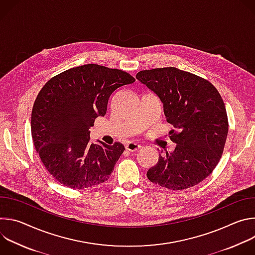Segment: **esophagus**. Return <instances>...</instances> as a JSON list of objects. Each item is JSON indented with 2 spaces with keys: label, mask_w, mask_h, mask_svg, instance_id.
<instances>
[{
  "label": "esophagus",
  "mask_w": 255,
  "mask_h": 255,
  "mask_svg": "<svg viewBox=\"0 0 255 255\" xmlns=\"http://www.w3.org/2000/svg\"><path fill=\"white\" fill-rule=\"evenodd\" d=\"M141 148H142L141 145H139L137 143H134V142H131V143L127 144V146H126V149L128 151H131V152H135V151H137V150H139Z\"/></svg>",
  "instance_id": "1"
}]
</instances>
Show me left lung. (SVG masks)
I'll return each mask as SVG.
<instances>
[{
  "label": "left lung",
  "instance_id": "left-lung-1",
  "mask_svg": "<svg viewBox=\"0 0 255 255\" xmlns=\"http://www.w3.org/2000/svg\"><path fill=\"white\" fill-rule=\"evenodd\" d=\"M136 79L159 98L166 121L175 128L169 132L174 150L159 155L148 179L173 191L198 185L219 162L228 134L219 92L207 80L172 66L141 70Z\"/></svg>",
  "mask_w": 255,
  "mask_h": 255
}]
</instances>
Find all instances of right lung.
Masks as SVG:
<instances>
[{"mask_svg": "<svg viewBox=\"0 0 255 255\" xmlns=\"http://www.w3.org/2000/svg\"><path fill=\"white\" fill-rule=\"evenodd\" d=\"M135 79L99 64L69 68L50 79L35 100L31 134L36 151L59 184L87 189L110 178L125 147L90 139L95 119L105 116L110 96Z\"/></svg>", "mask_w": 255, "mask_h": 255, "instance_id": "obj_1", "label": "right lung"}]
</instances>
